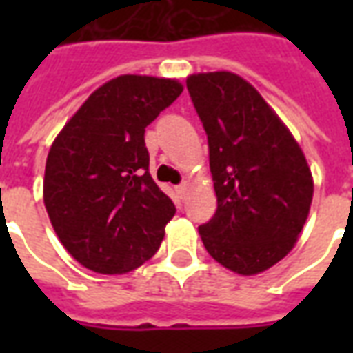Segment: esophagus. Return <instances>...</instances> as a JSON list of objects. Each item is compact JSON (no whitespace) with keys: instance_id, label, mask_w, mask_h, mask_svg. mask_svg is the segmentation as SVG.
<instances>
[{"instance_id":"esophagus-1","label":"esophagus","mask_w":353,"mask_h":353,"mask_svg":"<svg viewBox=\"0 0 353 353\" xmlns=\"http://www.w3.org/2000/svg\"><path fill=\"white\" fill-rule=\"evenodd\" d=\"M176 191H177V194H179V196H185V194H187V191H189V183H187V181L179 183L176 187Z\"/></svg>"}]
</instances>
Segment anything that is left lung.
I'll use <instances>...</instances> for the list:
<instances>
[{
  "instance_id": "left-lung-1",
  "label": "left lung",
  "mask_w": 353,
  "mask_h": 353,
  "mask_svg": "<svg viewBox=\"0 0 353 353\" xmlns=\"http://www.w3.org/2000/svg\"><path fill=\"white\" fill-rule=\"evenodd\" d=\"M217 194L199 232L229 270L259 274L281 261L306 223L314 181L301 147L255 88L230 72L191 75Z\"/></svg>"
}]
</instances>
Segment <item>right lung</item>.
Here are the masks:
<instances>
[{"instance_id":"1","label":"right lung","mask_w":353,"mask_h":353,"mask_svg":"<svg viewBox=\"0 0 353 353\" xmlns=\"http://www.w3.org/2000/svg\"><path fill=\"white\" fill-rule=\"evenodd\" d=\"M181 92L174 79L121 75L88 96L50 147L45 208L88 270L130 272L159 250L176 206L149 174L145 128Z\"/></svg>"}]
</instances>
